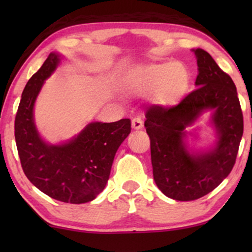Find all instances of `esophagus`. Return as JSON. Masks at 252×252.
Listing matches in <instances>:
<instances>
[{
    "label": "esophagus",
    "instance_id": "esophagus-1",
    "mask_svg": "<svg viewBox=\"0 0 252 252\" xmlns=\"http://www.w3.org/2000/svg\"><path fill=\"white\" fill-rule=\"evenodd\" d=\"M132 127L133 129H141L143 127V122L141 118H134L132 120Z\"/></svg>",
    "mask_w": 252,
    "mask_h": 252
}]
</instances>
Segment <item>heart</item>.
I'll list each match as a JSON object with an SVG mask.
<instances>
[{
  "instance_id": "b5f03b06",
  "label": "heart",
  "mask_w": 252,
  "mask_h": 252,
  "mask_svg": "<svg viewBox=\"0 0 252 252\" xmlns=\"http://www.w3.org/2000/svg\"><path fill=\"white\" fill-rule=\"evenodd\" d=\"M188 84L189 72L185 65L178 62H165L141 67L134 86L142 92H157V102L170 106L178 102Z\"/></svg>"
}]
</instances>
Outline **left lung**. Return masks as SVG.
<instances>
[{
	"mask_svg": "<svg viewBox=\"0 0 252 252\" xmlns=\"http://www.w3.org/2000/svg\"><path fill=\"white\" fill-rule=\"evenodd\" d=\"M197 60L196 89L170 109L154 105L144 126L150 137L154 180L160 191L177 201H194L209 194L228 177L243 135V116L232 78L211 55L192 49ZM206 111L216 140L206 148L190 147L187 128Z\"/></svg>",
	"mask_w": 252,
	"mask_h": 252,
	"instance_id": "8db88e82",
	"label": "left lung"
}]
</instances>
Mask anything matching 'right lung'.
Listing matches in <instances>:
<instances>
[{
	"mask_svg": "<svg viewBox=\"0 0 252 252\" xmlns=\"http://www.w3.org/2000/svg\"><path fill=\"white\" fill-rule=\"evenodd\" d=\"M62 58L51 53L26 84L16 115L15 137L27 179L51 198L81 204L93 201L104 189L117 150L130 133V120L92 122L60 144L42 139L35 125L34 105Z\"/></svg>",
	"mask_w": 252,
	"mask_h": 252,
	"instance_id": "1",
	"label": "right lung"
}]
</instances>
